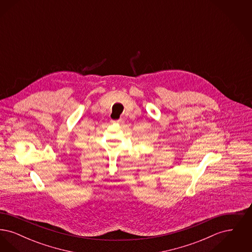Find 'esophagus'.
Segmentation results:
<instances>
[{
	"mask_svg": "<svg viewBox=\"0 0 252 252\" xmlns=\"http://www.w3.org/2000/svg\"><path fill=\"white\" fill-rule=\"evenodd\" d=\"M111 123H114V124L116 123V124H120V125H123V124H124V119H122V118H121V119H119V120L111 121Z\"/></svg>",
	"mask_w": 252,
	"mask_h": 252,
	"instance_id": "obj_1",
	"label": "esophagus"
}]
</instances>
